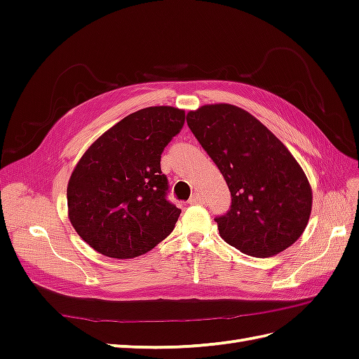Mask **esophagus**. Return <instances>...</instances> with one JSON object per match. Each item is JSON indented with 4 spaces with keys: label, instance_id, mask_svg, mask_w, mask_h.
Returning <instances> with one entry per match:
<instances>
[{
    "label": "esophagus",
    "instance_id": "esophagus-1",
    "mask_svg": "<svg viewBox=\"0 0 359 359\" xmlns=\"http://www.w3.org/2000/svg\"><path fill=\"white\" fill-rule=\"evenodd\" d=\"M189 202H190L191 205H194V203H202V202H203V196H202L201 193H193Z\"/></svg>",
    "mask_w": 359,
    "mask_h": 359
}]
</instances>
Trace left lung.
Wrapping results in <instances>:
<instances>
[{
  "mask_svg": "<svg viewBox=\"0 0 359 359\" xmlns=\"http://www.w3.org/2000/svg\"><path fill=\"white\" fill-rule=\"evenodd\" d=\"M187 124L220 169L232 194L231 210L215 222L223 240L255 257L295 243L307 227L313 193L283 142L241 107L205 104Z\"/></svg>",
  "mask_w": 359,
  "mask_h": 359,
  "instance_id": "1",
  "label": "left lung"
}]
</instances>
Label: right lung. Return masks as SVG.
<instances>
[{"mask_svg": "<svg viewBox=\"0 0 359 359\" xmlns=\"http://www.w3.org/2000/svg\"><path fill=\"white\" fill-rule=\"evenodd\" d=\"M186 112L151 106L104 132L73 169L69 219L82 240L107 257L132 259L173 231L181 210L166 199L160 158Z\"/></svg>", "mask_w": 359, "mask_h": 359, "instance_id": "1", "label": "right lung"}]
</instances>
